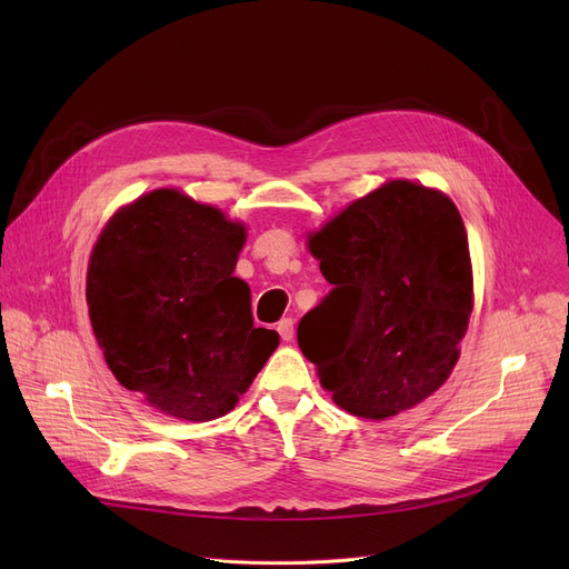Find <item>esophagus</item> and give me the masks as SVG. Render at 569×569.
I'll list each match as a JSON object with an SVG mask.
<instances>
[{"label": "esophagus", "instance_id": "obj_1", "mask_svg": "<svg viewBox=\"0 0 569 569\" xmlns=\"http://www.w3.org/2000/svg\"><path fill=\"white\" fill-rule=\"evenodd\" d=\"M277 332L281 335L283 341H292V337H295V322H292V318H283V320L277 325Z\"/></svg>", "mask_w": 569, "mask_h": 569}]
</instances>
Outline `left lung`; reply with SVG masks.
Returning <instances> with one entry per match:
<instances>
[{"instance_id":"1","label":"left lung","mask_w":569,"mask_h":569,"mask_svg":"<svg viewBox=\"0 0 569 569\" xmlns=\"http://www.w3.org/2000/svg\"><path fill=\"white\" fill-rule=\"evenodd\" d=\"M335 286L297 327V343L332 401L387 420L429 399L455 371L472 313V262L452 198L385 184L307 234Z\"/></svg>"}]
</instances>
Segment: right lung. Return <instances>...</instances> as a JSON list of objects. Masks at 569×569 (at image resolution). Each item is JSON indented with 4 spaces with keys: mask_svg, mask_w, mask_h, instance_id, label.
<instances>
[{
    "mask_svg": "<svg viewBox=\"0 0 569 569\" xmlns=\"http://www.w3.org/2000/svg\"><path fill=\"white\" fill-rule=\"evenodd\" d=\"M247 226L166 187L122 204L89 253L87 307L106 365L142 403L209 422L234 408L279 346L232 277Z\"/></svg>",
    "mask_w": 569,
    "mask_h": 569,
    "instance_id": "add662e5",
    "label": "right lung"
}]
</instances>
